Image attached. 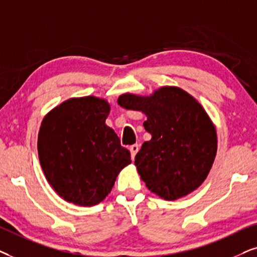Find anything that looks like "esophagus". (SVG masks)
<instances>
[{"label":"esophagus","mask_w":257,"mask_h":257,"mask_svg":"<svg viewBox=\"0 0 257 257\" xmlns=\"http://www.w3.org/2000/svg\"><path fill=\"white\" fill-rule=\"evenodd\" d=\"M139 149H140V146L139 145H133V146L129 147V150H131V155H132V159L133 160L135 159V155H136V154H138Z\"/></svg>","instance_id":"1"}]
</instances>
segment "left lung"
Returning <instances> with one entry per match:
<instances>
[{
    "label": "left lung",
    "instance_id": "obj_1",
    "mask_svg": "<svg viewBox=\"0 0 257 257\" xmlns=\"http://www.w3.org/2000/svg\"><path fill=\"white\" fill-rule=\"evenodd\" d=\"M117 103L147 116L150 141L135 156L138 173L149 190L167 201L193 193L204 182L217 152L216 128L196 98L166 85L149 96L122 94Z\"/></svg>",
    "mask_w": 257,
    "mask_h": 257
}]
</instances>
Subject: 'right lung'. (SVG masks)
Returning a JSON list of instances; mask_svg holds the SVG:
<instances>
[{
  "instance_id": "obj_1",
  "label": "right lung",
  "mask_w": 257,
  "mask_h": 257,
  "mask_svg": "<svg viewBox=\"0 0 257 257\" xmlns=\"http://www.w3.org/2000/svg\"><path fill=\"white\" fill-rule=\"evenodd\" d=\"M110 104L96 96L73 97L41 123L37 152L44 176L67 202L91 207L104 200L131 153L105 118Z\"/></svg>"
}]
</instances>
